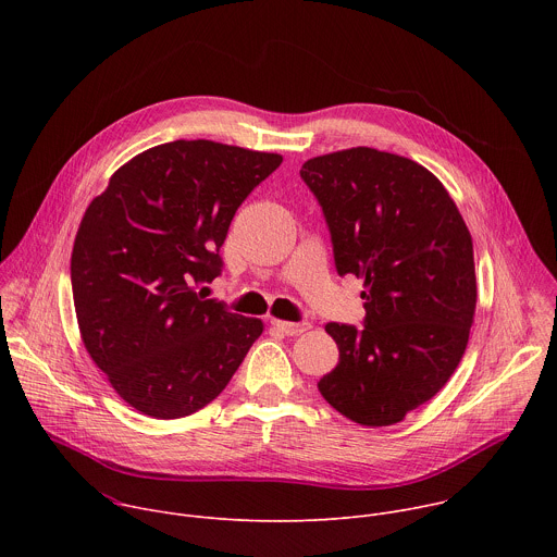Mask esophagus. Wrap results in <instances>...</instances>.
<instances>
[{"label":"esophagus","instance_id":"esophagus-1","mask_svg":"<svg viewBox=\"0 0 557 557\" xmlns=\"http://www.w3.org/2000/svg\"><path fill=\"white\" fill-rule=\"evenodd\" d=\"M271 326L275 329V331H280L282 335H288V337H295V335H301V333H306L308 329H310V324L308 322H284V320H271Z\"/></svg>","mask_w":557,"mask_h":557}]
</instances>
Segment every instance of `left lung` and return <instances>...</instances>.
<instances>
[{
    "mask_svg": "<svg viewBox=\"0 0 557 557\" xmlns=\"http://www.w3.org/2000/svg\"><path fill=\"white\" fill-rule=\"evenodd\" d=\"M320 200L339 275L363 280L366 326L326 324L339 363L317 383L346 419H406L458 368L475 314L469 228L423 165L372 147L314 156L299 170Z\"/></svg>",
    "mask_w": 557,
    "mask_h": 557,
    "instance_id": "1",
    "label": "left lung"
}]
</instances>
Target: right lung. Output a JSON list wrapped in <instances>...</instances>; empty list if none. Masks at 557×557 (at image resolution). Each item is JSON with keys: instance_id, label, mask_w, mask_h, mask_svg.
<instances>
[{"instance_id": "obj_1", "label": "right lung", "mask_w": 557, "mask_h": 557, "mask_svg": "<svg viewBox=\"0 0 557 557\" xmlns=\"http://www.w3.org/2000/svg\"><path fill=\"white\" fill-rule=\"evenodd\" d=\"M280 153L213 140L149 147L119 168L78 224L70 275L82 342L125 404L183 419L226 387L264 324L202 299L245 198Z\"/></svg>"}]
</instances>
